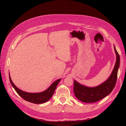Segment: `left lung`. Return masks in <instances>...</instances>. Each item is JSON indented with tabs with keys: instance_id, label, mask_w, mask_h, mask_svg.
<instances>
[{
	"instance_id": "1",
	"label": "left lung",
	"mask_w": 126,
	"mask_h": 126,
	"mask_svg": "<svg viewBox=\"0 0 126 126\" xmlns=\"http://www.w3.org/2000/svg\"><path fill=\"white\" fill-rule=\"evenodd\" d=\"M114 48L116 56V62L113 71L106 81L97 86L89 87L74 80V91L78 100L84 103H94L107 96L113 90L116 83L117 72L120 64V55L115 46Z\"/></svg>"
}]
</instances>
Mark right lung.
<instances>
[{"label":"right lung","mask_w":126,"mask_h":126,"mask_svg":"<svg viewBox=\"0 0 126 126\" xmlns=\"http://www.w3.org/2000/svg\"><path fill=\"white\" fill-rule=\"evenodd\" d=\"M9 79L12 86L17 92V93L22 98L28 102L38 104L45 103L49 100L54 94L58 84L61 80V79H60L56 80L47 89L43 92H39V93H29L18 88L13 83L10 74Z\"/></svg>","instance_id":"right-lung-1"}]
</instances>
